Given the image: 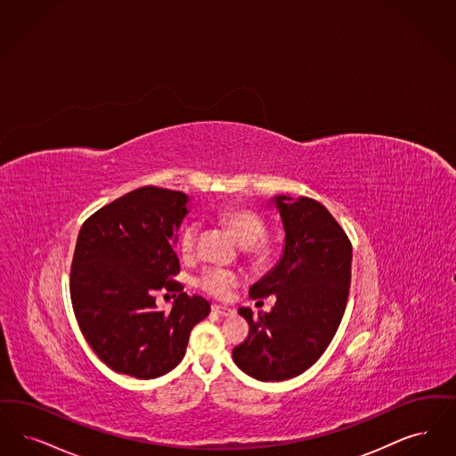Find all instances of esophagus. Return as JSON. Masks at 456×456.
I'll return each mask as SVG.
<instances>
[{
	"instance_id": "34e87169",
	"label": "esophagus",
	"mask_w": 456,
	"mask_h": 456,
	"mask_svg": "<svg viewBox=\"0 0 456 456\" xmlns=\"http://www.w3.org/2000/svg\"><path fill=\"white\" fill-rule=\"evenodd\" d=\"M213 312L218 314L221 317H232V315H235V310H233V308L221 306V305H213Z\"/></svg>"
}]
</instances>
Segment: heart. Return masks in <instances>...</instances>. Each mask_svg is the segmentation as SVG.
<instances>
[{
    "label": "heart",
    "mask_w": 456,
    "mask_h": 456,
    "mask_svg": "<svg viewBox=\"0 0 456 456\" xmlns=\"http://www.w3.org/2000/svg\"><path fill=\"white\" fill-rule=\"evenodd\" d=\"M223 223L230 228L233 237L237 238L241 247H254L265 235V224L256 213L247 209H232L221 215ZM198 223H189L178 235V250L185 258L192 257L198 241ZM265 256L262 248L254 250V257L262 258ZM196 284L202 291L223 297L230 293L232 288L238 284V276L233 271L221 267H208L196 279Z\"/></svg>",
    "instance_id": "1"
}]
</instances>
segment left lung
Here are the masks:
<instances>
[{
	"label": "left lung",
	"mask_w": 456,
	"mask_h": 456,
	"mask_svg": "<svg viewBox=\"0 0 456 456\" xmlns=\"http://www.w3.org/2000/svg\"><path fill=\"white\" fill-rule=\"evenodd\" d=\"M284 232L278 264L250 286V297H276L271 312L254 317L233 361L258 381H282L306 371L325 353L344 315L353 247L334 216L318 200L279 194L269 199Z\"/></svg>",
	"instance_id": "left-lung-1"
}]
</instances>
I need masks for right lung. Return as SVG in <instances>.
Masks as SVG:
<instances>
[{"label":"right lung","instance_id":"1","mask_svg":"<svg viewBox=\"0 0 456 456\" xmlns=\"http://www.w3.org/2000/svg\"><path fill=\"white\" fill-rule=\"evenodd\" d=\"M191 199L161 187H141L103 206L79 230L71 267V303L79 330L114 371L151 379L172 371L191 330L209 315L202 297H187L180 271L178 228ZM178 290L170 313L154 293Z\"/></svg>","mask_w":456,"mask_h":456}]
</instances>
